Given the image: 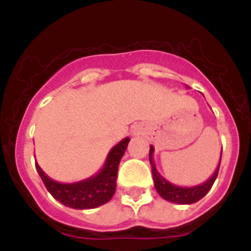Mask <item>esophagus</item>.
Returning a JSON list of instances; mask_svg holds the SVG:
<instances>
[{"instance_id": "1", "label": "esophagus", "mask_w": 251, "mask_h": 251, "mask_svg": "<svg viewBox=\"0 0 251 251\" xmlns=\"http://www.w3.org/2000/svg\"><path fill=\"white\" fill-rule=\"evenodd\" d=\"M133 132H134V133H137V130H136V129H134V130H133Z\"/></svg>"}]
</instances>
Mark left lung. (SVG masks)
<instances>
[{
    "label": "left lung",
    "mask_w": 251,
    "mask_h": 251,
    "mask_svg": "<svg viewBox=\"0 0 251 251\" xmlns=\"http://www.w3.org/2000/svg\"><path fill=\"white\" fill-rule=\"evenodd\" d=\"M153 153H154V148L153 146L150 147V162L151 167H152V175H153V182H154V188L158 192L159 196L165 200L170 201V202L178 203V205H190V203H195L199 200H201L214 185L215 179H216L217 174H219V168H220L221 163V156L219 165H217L216 170H215L214 175H212L207 181L202 182L201 185L192 186V187H181V186H176L174 183H171L170 181L162 177L159 172L157 171L156 165L153 162ZM223 153V151H221Z\"/></svg>",
    "instance_id": "1"
}]
</instances>
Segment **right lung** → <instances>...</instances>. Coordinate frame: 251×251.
Instances as JSON below:
<instances>
[{"label": "right lung", "mask_w": 251, "mask_h": 251, "mask_svg": "<svg viewBox=\"0 0 251 251\" xmlns=\"http://www.w3.org/2000/svg\"><path fill=\"white\" fill-rule=\"evenodd\" d=\"M130 138L122 139L108 153L105 163L98 174L89 178L74 183H61L52 178L41 170L36 163V170L43 179L46 190L59 202L76 210H88L104 205L113 197L117 187L119 162L127 150Z\"/></svg>", "instance_id": "add662e5"}]
</instances>
